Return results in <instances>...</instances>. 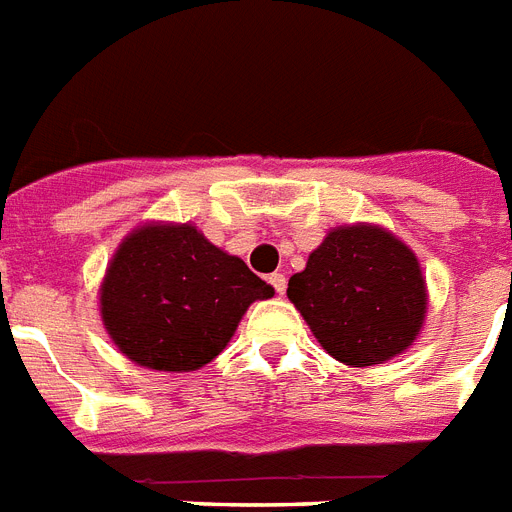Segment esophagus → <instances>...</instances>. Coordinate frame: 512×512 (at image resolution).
Masks as SVG:
<instances>
[{"label": "esophagus", "mask_w": 512, "mask_h": 512, "mask_svg": "<svg viewBox=\"0 0 512 512\" xmlns=\"http://www.w3.org/2000/svg\"><path fill=\"white\" fill-rule=\"evenodd\" d=\"M269 285H272L274 290H277V293H280V295H285V287H287L285 274H280V272L269 274Z\"/></svg>", "instance_id": "1"}]
</instances>
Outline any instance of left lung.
Segmentation results:
<instances>
[{
    "label": "left lung",
    "mask_w": 512,
    "mask_h": 512,
    "mask_svg": "<svg viewBox=\"0 0 512 512\" xmlns=\"http://www.w3.org/2000/svg\"><path fill=\"white\" fill-rule=\"evenodd\" d=\"M287 298L329 356L356 369L411 348L429 308L416 253L369 222L332 227L290 277Z\"/></svg>",
    "instance_id": "8db88e82"
}]
</instances>
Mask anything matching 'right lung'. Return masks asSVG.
Listing matches in <instances>:
<instances>
[{
    "instance_id": "1",
    "label": "right lung",
    "mask_w": 512,
    "mask_h": 512,
    "mask_svg": "<svg viewBox=\"0 0 512 512\" xmlns=\"http://www.w3.org/2000/svg\"><path fill=\"white\" fill-rule=\"evenodd\" d=\"M274 287L190 222L128 232L99 285V314L122 356L154 371H196L227 348L248 306Z\"/></svg>"
}]
</instances>
